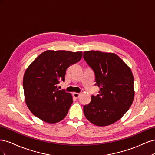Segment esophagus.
I'll use <instances>...</instances> for the list:
<instances>
[{
    "label": "esophagus",
    "mask_w": 155,
    "mask_h": 155,
    "mask_svg": "<svg viewBox=\"0 0 155 155\" xmlns=\"http://www.w3.org/2000/svg\"><path fill=\"white\" fill-rule=\"evenodd\" d=\"M72 95H73V96H74L75 98H76V99H78V98H79V96H80V94L76 93V92H74V93L72 94Z\"/></svg>",
    "instance_id": "34e87169"
}]
</instances>
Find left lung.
Returning a JSON list of instances; mask_svg holds the SVG:
<instances>
[{
    "instance_id": "left-lung-1",
    "label": "left lung",
    "mask_w": 155,
    "mask_h": 155,
    "mask_svg": "<svg viewBox=\"0 0 155 155\" xmlns=\"http://www.w3.org/2000/svg\"><path fill=\"white\" fill-rule=\"evenodd\" d=\"M83 58L95 74L99 94L92 96L90 104L84 105L87 119L104 127L119 120L133 104L134 78L130 68L114 53L84 51Z\"/></svg>"
}]
</instances>
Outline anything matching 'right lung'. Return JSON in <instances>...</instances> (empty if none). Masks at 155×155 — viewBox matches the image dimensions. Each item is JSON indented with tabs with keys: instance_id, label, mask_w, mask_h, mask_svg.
<instances>
[{
	"instance_id": "right-lung-1",
	"label": "right lung",
	"mask_w": 155,
	"mask_h": 155,
	"mask_svg": "<svg viewBox=\"0 0 155 155\" xmlns=\"http://www.w3.org/2000/svg\"><path fill=\"white\" fill-rule=\"evenodd\" d=\"M82 54V51L46 50L29 65L23 78V88L26 104L33 114L49 124L65 118L72 96L57 86L64 81L67 68L79 61Z\"/></svg>"
}]
</instances>
